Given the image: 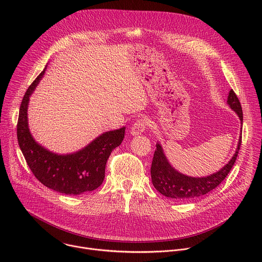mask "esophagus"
Here are the masks:
<instances>
[{"instance_id": "esophagus-1", "label": "esophagus", "mask_w": 262, "mask_h": 262, "mask_svg": "<svg viewBox=\"0 0 262 262\" xmlns=\"http://www.w3.org/2000/svg\"><path fill=\"white\" fill-rule=\"evenodd\" d=\"M147 124H148V121L146 119H139L138 121H136L134 123V125H133L132 129H130V134L133 136L141 135L145 130Z\"/></svg>"}]
</instances>
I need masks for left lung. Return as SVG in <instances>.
Segmentation results:
<instances>
[{"label": "left lung", "mask_w": 262, "mask_h": 262, "mask_svg": "<svg viewBox=\"0 0 262 262\" xmlns=\"http://www.w3.org/2000/svg\"><path fill=\"white\" fill-rule=\"evenodd\" d=\"M227 104L237 114L242 122L241 124L243 128L242 105L236 94L232 89L229 91ZM241 145L242 134L238 139L235 154L225 166L221 168L217 172L210 174L208 176L192 177L184 175L178 172L176 169H174L169 163L167 157L165 156L162 145L160 143H157V149L155 151L150 169L152 184L157 189V191H159L162 195L177 201H185L201 197L215 189L216 186L225 179V177L228 175L236 161Z\"/></svg>", "instance_id": "left-lung-1"}]
</instances>
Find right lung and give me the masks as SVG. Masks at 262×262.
I'll return each mask as SVG.
<instances>
[{"label":"right lung","mask_w":262,"mask_h":262,"mask_svg":"<svg viewBox=\"0 0 262 262\" xmlns=\"http://www.w3.org/2000/svg\"><path fill=\"white\" fill-rule=\"evenodd\" d=\"M46 69L28 88L17 121V141L34 176L43 185L65 195H81L96 190L104 179L106 161L124 138L125 127L101 134L81 150L58 155L48 150L33 138L28 124L30 96L42 79Z\"/></svg>","instance_id":"1"}]
</instances>
